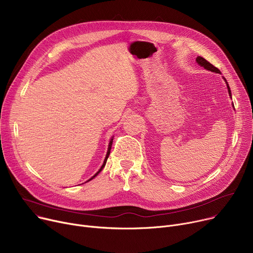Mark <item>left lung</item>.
<instances>
[{
  "label": "left lung",
  "mask_w": 253,
  "mask_h": 253,
  "mask_svg": "<svg viewBox=\"0 0 253 253\" xmlns=\"http://www.w3.org/2000/svg\"><path fill=\"white\" fill-rule=\"evenodd\" d=\"M197 62L201 65V66H204V68H206V70H208L210 72H213V73H217V74H220V71L218 70V68L216 66H214L212 63H210L209 61H207L204 57L202 56H198L196 58ZM226 81V80H225ZM227 87H228V91H229V95L231 96V90H230V87H229L228 84H227Z\"/></svg>",
  "instance_id": "8db88e82"
}]
</instances>
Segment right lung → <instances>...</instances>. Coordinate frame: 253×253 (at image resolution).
<instances>
[{"label": "right lung", "mask_w": 253, "mask_h": 253, "mask_svg": "<svg viewBox=\"0 0 253 253\" xmlns=\"http://www.w3.org/2000/svg\"><path fill=\"white\" fill-rule=\"evenodd\" d=\"M112 143H113V139H111V141H110V143H109V148H108V152H107V155H106V158H105V160H104V164H103L102 168L100 169V170H99V171H98V172H97V173H96V174H95V175H94L93 177H90V178H89L88 180H90V179H93V178H94V177H95V176H96V175H97V174H98V173H99V172H100V171H101V170H102V169H104V167H105V165H106V163H107V159H108V157H109V155H110V150H111V147H112ZM88 180H87V181H88Z\"/></svg>", "instance_id": "obj_1"}]
</instances>
